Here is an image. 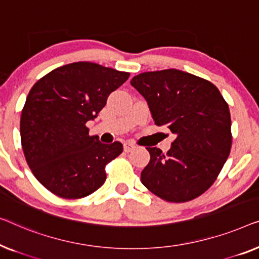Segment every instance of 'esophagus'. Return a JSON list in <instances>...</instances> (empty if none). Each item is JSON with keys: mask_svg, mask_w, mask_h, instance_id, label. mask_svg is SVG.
I'll return each instance as SVG.
<instances>
[{"mask_svg": "<svg viewBox=\"0 0 259 259\" xmlns=\"http://www.w3.org/2000/svg\"><path fill=\"white\" fill-rule=\"evenodd\" d=\"M134 149H136V145H135L134 143H131V142H125L124 143V151L125 152L133 151Z\"/></svg>", "mask_w": 259, "mask_h": 259, "instance_id": "1", "label": "esophagus"}]
</instances>
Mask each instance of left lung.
Returning <instances> with one entry per match:
<instances>
[{
    "label": "left lung",
    "mask_w": 259,
    "mask_h": 259,
    "mask_svg": "<svg viewBox=\"0 0 259 259\" xmlns=\"http://www.w3.org/2000/svg\"><path fill=\"white\" fill-rule=\"evenodd\" d=\"M147 100L156 125L176 135L170 150L148 147L150 162L141 181L166 202L184 203L204 194L230 155L229 105L212 83L177 69L147 71L131 79Z\"/></svg>",
    "instance_id": "left-lung-1"
}]
</instances>
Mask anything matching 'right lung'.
Segmentation results:
<instances>
[{"label": "right lung", "instance_id": "1", "mask_svg": "<svg viewBox=\"0 0 259 259\" xmlns=\"http://www.w3.org/2000/svg\"><path fill=\"white\" fill-rule=\"evenodd\" d=\"M129 76L93 62H75L32 85L21 114L22 149L36 180L54 195L77 199L104 184L105 165L122 154L123 145L101 143L85 124Z\"/></svg>", "mask_w": 259, "mask_h": 259}]
</instances>
